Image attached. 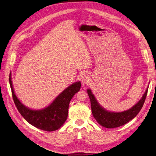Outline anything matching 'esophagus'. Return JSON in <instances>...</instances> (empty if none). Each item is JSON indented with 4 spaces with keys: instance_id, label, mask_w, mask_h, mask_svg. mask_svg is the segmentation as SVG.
Segmentation results:
<instances>
[{
    "instance_id": "obj_1",
    "label": "esophagus",
    "mask_w": 156,
    "mask_h": 156,
    "mask_svg": "<svg viewBox=\"0 0 156 156\" xmlns=\"http://www.w3.org/2000/svg\"><path fill=\"white\" fill-rule=\"evenodd\" d=\"M81 80H82V82L83 85L87 84L89 82V76H88V75L87 74H85V73L82 74V76H81Z\"/></svg>"
}]
</instances>
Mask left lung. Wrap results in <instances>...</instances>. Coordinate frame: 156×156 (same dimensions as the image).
Returning <instances> with one entry per match:
<instances>
[{
	"label": "left lung",
	"instance_id": "1",
	"mask_svg": "<svg viewBox=\"0 0 156 156\" xmlns=\"http://www.w3.org/2000/svg\"><path fill=\"white\" fill-rule=\"evenodd\" d=\"M148 89V87L147 89L141 99L134 106L127 111L121 112H114L106 111L99 104L91 90L88 89L87 92L90 100L91 111L94 118L100 125L108 129L119 127L120 126L127 123L130 120L134 118L141 111L146 99Z\"/></svg>",
	"mask_w": 156,
	"mask_h": 156
}]
</instances>
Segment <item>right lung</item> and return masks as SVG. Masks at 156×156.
<instances>
[{
    "label": "right lung",
    "mask_w": 156,
    "mask_h": 156,
    "mask_svg": "<svg viewBox=\"0 0 156 156\" xmlns=\"http://www.w3.org/2000/svg\"><path fill=\"white\" fill-rule=\"evenodd\" d=\"M9 81L14 103L23 118L35 127L48 132L58 130L65 123L69 103L81 87L80 82L74 83L58 96L48 107L42 110H32L24 106L17 98L13 88L11 73Z\"/></svg>",
    "instance_id": "obj_1"
}]
</instances>
